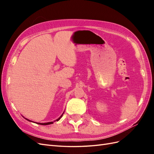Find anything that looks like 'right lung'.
Instances as JSON below:
<instances>
[{
	"mask_svg": "<svg viewBox=\"0 0 154 154\" xmlns=\"http://www.w3.org/2000/svg\"><path fill=\"white\" fill-rule=\"evenodd\" d=\"M63 115V114H62ZM62 115L61 116H60V117L58 118V119H57V121H58L60 118H62ZM27 120H28V121H29V122H31V121L30 120H29V119H26ZM52 123H53V122H49V123H37V124H40V125H50V124H52Z\"/></svg>",
	"mask_w": 154,
	"mask_h": 154,
	"instance_id": "add662e5",
	"label": "right lung"
}]
</instances>
